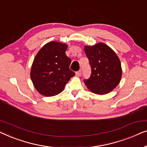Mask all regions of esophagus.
I'll return each instance as SVG.
<instances>
[{"mask_svg": "<svg viewBox=\"0 0 147 147\" xmlns=\"http://www.w3.org/2000/svg\"><path fill=\"white\" fill-rule=\"evenodd\" d=\"M80 74H81V70H80V71H78L76 73V76H80Z\"/></svg>", "mask_w": 147, "mask_h": 147, "instance_id": "obj_1", "label": "esophagus"}]
</instances>
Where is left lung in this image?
Segmentation results:
<instances>
[{"instance_id": "obj_1", "label": "left lung", "mask_w": 147, "mask_h": 147, "mask_svg": "<svg viewBox=\"0 0 147 147\" xmlns=\"http://www.w3.org/2000/svg\"><path fill=\"white\" fill-rule=\"evenodd\" d=\"M84 53L89 60L91 75L84 82L94 94H108L117 87L122 77L120 59L114 51L103 42L84 46Z\"/></svg>"}]
</instances>
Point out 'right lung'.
Segmentation results:
<instances>
[{"instance_id":"obj_1","label":"right lung","mask_w":147,"mask_h":147,"mask_svg":"<svg viewBox=\"0 0 147 147\" xmlns=\"http://www.w3.org/2000/svg\"><path fill=\"white\" fill-rule=\"evenodd\" d=\"M67 47L65 43L51 41L37 53L30 70V78L40 94L45 96L59 94L75 75L69 69L71 60L65 54Z\"/></svg>"}]
</instances>
